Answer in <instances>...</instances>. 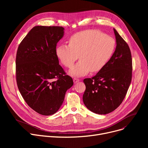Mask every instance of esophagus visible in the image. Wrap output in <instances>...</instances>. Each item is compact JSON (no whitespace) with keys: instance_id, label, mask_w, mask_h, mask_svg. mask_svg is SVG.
<instances>
[{"instance_id":"1","label":"esophagus","mask_w":148,"mask_h":148,"mask_svg":"<svg viewBox=\"0 0 148 148\" xmlns=\"http://www.w3.org/2000/svg\"><path fill=\"white\" fill-rule=\"evenodd\" d=\"M79 81H80V79H78L74 78V79H73V82H74V83H77V82H79Z\"/></svg>"}]
</instances>
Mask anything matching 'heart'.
Here are the masks:
<instances>
[{
    "mask_svg": "<svg viewBox=\"0 0 148 148\" xmlns=\"http://www.w3.org/2000/svg\"><path fill=\"white\" fill-rule=\"evenodd\" d=\"M116 48V41L112 36L97 30H86L73 35L69 45L60 44L56 50L62 64L71 67L79 55L80 61L69 70V74L80 77L98 72L111 59Z\"/></svg>",
    "mask_w": 148,
    "mask_h": 148,
    "instance_id": "b5f03b06",
    "label": "heart"
}]
</instances>
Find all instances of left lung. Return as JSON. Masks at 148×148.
<instances>
[{"label": "left lung", "mask_w": 148, "mask_h": 148, "mask_svg": "<svg viewBox=\"0 0 148 148\" xmlns=\"http://www.w3.org/2000/svg\"><path fill=\"white\" fill-rule=\"evenodd\" d=\"M115 51L104 67L92 78L85 79L83 103L91 112L106 114L114 111L125 97L132 79V58L127 43L113 29Z\"/></svg>", "instance_id": "1"}]
</instances>
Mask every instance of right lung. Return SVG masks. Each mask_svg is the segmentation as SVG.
Here are the masks:
<instances>
[{
  "label": "right lung",
  "mask_w": 148,
  "mask_h": 148,
  "mask_svg": "<svg viewBox=\"0 0 148 148\" xmlns=\"http://www.w3.org/2000/svg\"><path fill=\"white\" fill-rule=\"evenodd\" d=\"M64 35L60 26H36L20 42L16 55L17 86L27 105L39 114L57 112L73 85L59 64L57 43ZM56 79V80H54Z\"/></svg>",
  "instance_id": "obj_1"
}]
</instances>
